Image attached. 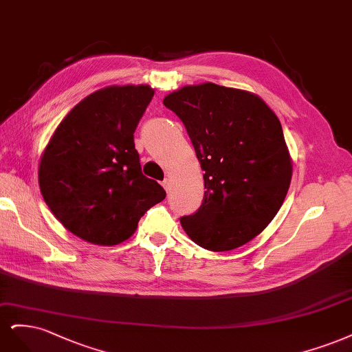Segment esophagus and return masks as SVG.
I'll list each match as a JSON object with an SVG mask.
<instances>
[{
    "label": "esophagus",
    "mask_w": 352,
    "mask_h": 352,
    "mask_svg": "<svg viewBox=\"0 0 352 352\" xmlns=\"http://www.w3.org/2000/svg\"><path fill=\"white\" fill-rule=\"evenodd\" d=\"M162 186H164V188H165L166 191L171 190V178L166 177V178L162 181Z\"/></svg>",
    "instance_id": "esophagus-1"
}]
</instances>
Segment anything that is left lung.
<instances>
[{"mask_svg": "<svg viewBox=\"0 0 352 352\" xmlns=\"http://www.w3.org/2000/svg\"><path fill=\"white\" fill-rule=\"evenodd\" d=\"M164 105L184 122L205 179V197L181 226L197 245L230 252L252 241L280 209L292 160L279 118L243 89L183 86Z\"/></svg>", "mask_w": 352, "mask_h": 352, "instance_id": "1", "label": "left lung"}]
</instances>
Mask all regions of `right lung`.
Wrapping results in <instances>:
<instances>
[{
	"label": "right lung",
	"instance_id": "obj_1",
	"mask_svg": "<svg viewBox=\"0 0 352 352\" xmlns=\"http://www.w3.org/2000/svg\"><path fill=\"white\" fill-rule=\"evenodd\" d=\"M155 95L147 85L108 86L67 114L39 161V187L64 228L98 245H117L138 230L165 190L142 174L134 130Z\"/></svg>",
	"mask_w": 352,
	"mask_h": 352
}]
</instances>
